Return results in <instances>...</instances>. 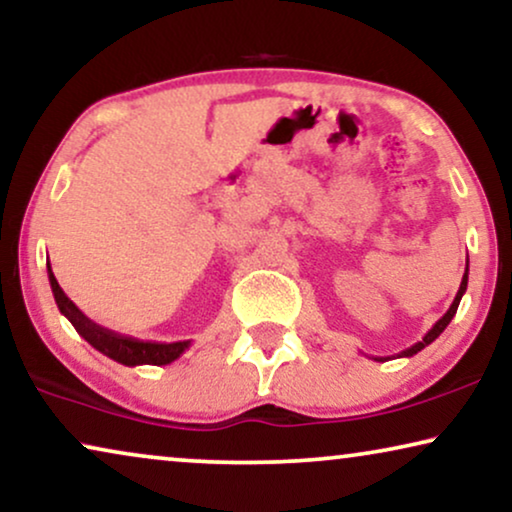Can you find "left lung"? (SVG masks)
Wrapping results in <instances>:
<instances>
[{"label": "left lung", "instance_id": "8db88e82", "mask_svg": "<svg viewBox=\"0 0 512 512\" xmlns=\"http://www.w3.org/2000/svg\"><path fill=\"white\" fill-rule=\"evenodd\" d=\"M466 286H468V258H466V272H464V277H461L459 291H457V296H454V300H452L450 310H447V312L443 314V317H440V319L436 321V324H433V326H431V331H429V333H426L422 340H419V342H415V345H412V347H408V349H403V352H401V354H398V356H412V354L422 352V349H424L426 345H431V342H433V340H436V338H438V335L445 331V328H447V324H450V321H452V317H454V314H457V307H459V303H461V296H464V293H466ZM387 359H389V356H375V361H387Z\"/></svg>", "mask_w": 512, "mask_h": 512}]
</instances>
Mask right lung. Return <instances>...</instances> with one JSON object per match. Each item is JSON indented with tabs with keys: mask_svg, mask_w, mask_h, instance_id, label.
<instances>
[{
	"mask_svg": "<svg viewBox=\"0 0 512 512\" xmlns=\"http://www.w3.org/2000/svg\"><path fill=\"white\" fill-rule=\"evenodd\" d=\"M48 282H51V291L55 298L58 310L72 321L76 333L81 335L88 345H93L97 352H102L109 359H114L123 366H167V363L177 361L181 354L191 347V340H179V342H151V340H137L130 335H121L111 328H104L95 324L93 319H88L72 300L65 296V291L60 289L58 279H55L51 263H48Z\"/></svg>",
	"mask_w": 512,
	"mask_h": 512,
	"instance_id": "obj_1",
	"label": "right lung"
}]
</instances>
